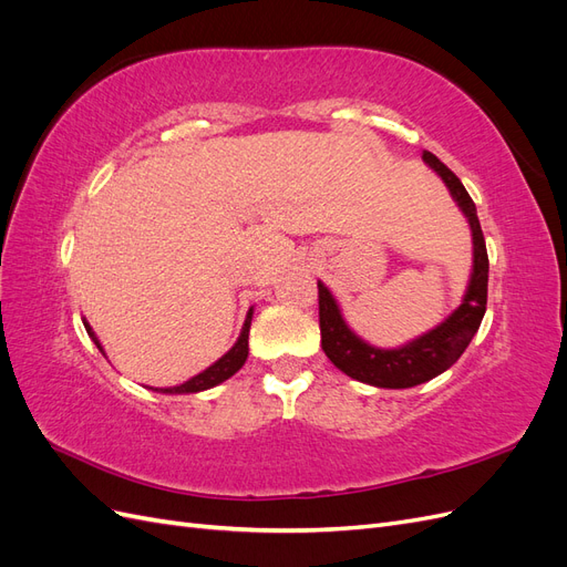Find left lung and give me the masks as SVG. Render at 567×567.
<instances>
[{
    "instance_id": "1",
    "label": "left lung",
    "mask_w": 567,
    "mask_h": 567,
    "mask_svg": "<svg viewBox=\"0 0 567 567\" xmlns=\"http://www.w3.org/2000/svg\"><path fill=\"white\" fill-rule=\"evenodd\" d=\"M423 163L435 169L442 182L447 184L458 210L468 219L473 236L471 279L456 310L442 323H437L435 329L404 342L400 348H375L350 329V323L342 317L340 305L331 290L326 288L323 281H317L321 350L342 373L373 388H414L447 371L452 364H456L463 350L468 348V342L477 333L480 321H483L487 310L489 260L475 203L471 200L458 177L437 156H433L431 151H423Z\"/></svg>"
}]
</instances>
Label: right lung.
I'll use <instances>...</instances> for the list:
<instances>
[{
    "instance_id": "1",
    "label": "right lung",
    "mask_w": 567,
    "mask_h": 567,
    "mask_svg": "<svg viewBox=\"0 0 567 567\" xmlns=\"http://www.w3.org/2000/svg\"><path fill=\"white\" fill-rule=\"evenodd\" d=\"M250 321H252V307L248 310V317H246V321H244V326H241V336L236 338L231 350L221 354V357L217 359V362L210 364L208 369H203L200 373H196L194 379H188V381H184L182 385H173V388H148V390L165 392V394H194V392L210 390V388H215V385H219V383H225L227 379H231V375H234L238 369H241V367L246 364V359H248ZM84 329H87V333H90L94 346L99 348V352L106 354V352H104V346H101V340L96 338V333H94V329H92L87 319H84Z\"/></svg>"
}]
</instances>
